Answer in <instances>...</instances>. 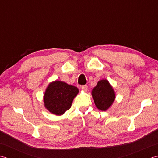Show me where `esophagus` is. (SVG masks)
<instances>
[{
  "mask_svg": "<svg viewBox=\"0 0 158 158\" xmlns=\"http://www.w3.org/2000/svg\"><path fill=\"white\" fill-rule=\"evenodd\" d=\"M81 88H82V91H87V90H88V86H87V85H82V86H81Z\"/></svg>",
  "mask_w": 158,
  "mask_h": 158,
  "instance_id": "esophagus-1",
  "label": "esophagus"
}]
</instances>
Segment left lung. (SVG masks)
Masks as SVG:
<instances>
[{"mask_svg":"<svg viewBox=\"0 0 158 158\" xmlns=\"http://www.w3.org/2000/svg\"><path fill=\"white\" fill-rule=\"evenodd\" d=\"M92 96L96 107L102 111L107 110L115 99L114 89L106 79L98 82L93 89Z\"/></svg>","mask_w":158,"mask_h":158,"instance_id":"1","label":"left lung"}]
</instances>
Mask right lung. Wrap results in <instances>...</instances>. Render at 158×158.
Returning a JSON list of instances; mask_svg holds the SVG:
<instances>
[{"instance_id": "1", "label": "right lung", "mask_w": 158, "mask_h": 158, "mask_svg": "<svg viewBox=\"0 0 158 158\" xmlns=\"http://www.w3.org/2000/svg\"><path fill=\"white\" fill-rule=\"evenodd\" d=\"M78 89L62 81L56 80L49 84L44 93V106L51 113L62 115L71 108Z\"/></svg>"}]
</instances>
